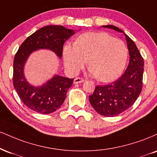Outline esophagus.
Masks as SVG:
<instances>
[{
    "label": "esophagus",
    "instance_id": "1",
    "mask_svg": "<svg viewBox=\"0 0 157 157\" xmlns=\"http://www.w3.org/2000/svg\"><path fill=\"white\" fill-rule=\"evenodd\" d=\"M85 80L83 78H81V77H76V78L74 80V83L77 84V83H81V82H83Z\"/></svg>",
    "mask_w": 157,
    "mask_h": 157
}]
</instances>
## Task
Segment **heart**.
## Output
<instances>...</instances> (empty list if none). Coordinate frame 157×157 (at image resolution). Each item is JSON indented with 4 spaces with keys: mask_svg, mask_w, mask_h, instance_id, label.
<instances>
[{
    "mask_svg": "<svg viewBox=\"0 0 157 157\" xmlns=\"http://www.w3.org/2000/svg\"><path fill=\"white\" fill-rule=\"evenodd\" d=\"M64 65L70 73L76 74L88 59L89 71L98 80H116L125 68L128 50L124 42L104 32H89L80 35L75 44L63 47Z\"/></svg>",
    "mask_w": 157,
    "mask_h": 157,
    "instance_id": "1",
    "label": "heart"
}]
</instances>
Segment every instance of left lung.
I'll use <instances>...</instances> for the list:
<instances>
[{
    "label": "left lung",
    "instance_id": "obj_1",
    "mask_svg": "<svg viewBox=\"0 0 157 157\" xmlns=\"http://www.w3.org/2000/svg\"><path fill=\"white\" fill-rule=\"evenodd\" d=\"M124 33L129 53V63L121 77L109 85L97 86L89 101L99 114L106 117H114L129 109L135 102L141 93L144 61L135 44L122 30L114 25H103Z\"/></svg>",
    "mask_w": 157,
    "mask_h": 157
}]
</instances>
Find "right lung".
I'll list each match as a JSON object with an SVG mask.
<instances>
[{
	"instance_id": "obj_1",
	"label": "right lung",
	"mask_w": 157,
	"mask_h": 157,
	"mask_svg": "<svg viewBox=\"0 0 157 157\" xmlns=\"http://www.w3.org/2000/svg\"><path fill=\"white\" fill-rule=\"evenodd\" d=\"M75 33V31L62 25H47L28 36L20 45L13 64V85L21 101L29 109L41 114L57 110L63 103L74 79L55 75L41 86H32L24 75L28 57L36 50L47 49L60 58L64 42Z\"/></svg>"
}]
</instances>
